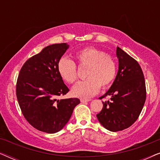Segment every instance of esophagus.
Instances as JSON below:
<instances>
[{"label": "esophagus", "instance_id": "obj_1", "mask_svg": "<svg viewBox=\"0 0 160 160\" xmlns=\"http://www.w3.org/2000/svg\"><path fill=\"white\" fill-rule=\"evenodd\" d=\"M81 102H89V100H85V99H81L80 100Z\"/></svg>", "mask_w": 160, "mask_h": 160}]
</instances>
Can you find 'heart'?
Listing matches in <instances>:
<instances>
[{
  "label": "heart",
  "instance_id": "obj_1",
  "mask_svg": "<svg viewBox=\"0 0 160 160\" xmlns=\"http://www.w3.org/2000/svg\"><path fill=\"white\" fill-rule=\"evenodd\" d=\"M75 58L81 68H86L87 79L78 82L72 89L73 96L81 98L92 97L102 88L113 82L117 74V62L110 54L96 48H84L77 52ZM58 73L63 80L73 84L78 79L77 67L73 61L62 58L58 64Z\"/></svg>",
  "mask_w": 160,
  "mask_h": 160
}]
</instances>
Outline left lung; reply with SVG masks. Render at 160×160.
<instances>
[{"mask_svg":"<svg viewBox=\"0 0 160 160\" xmlns=\"http://www.w3.org/2000/svg\"><path fill=\"white\" fill-rule=\"evenodd\" d=\"M119 71L111 88L100 99L103 107L97 114L100 124L107 130L117 132L128 128L138 118L146 98L143 73L138 62L119 47H117Z\"/></svg>","mask_w":160,"mask_h":160,"instance_id":"8db88e82","label":"left lung"}]
</instances>
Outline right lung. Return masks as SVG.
I'll list each match as a JSON object with an SVG mask.
<instances>
[{"mask_svg": "<svg viewBox=\"0 0 160 160\" xmlns=\"http://www.w3.org/2000/svg\"><path fill=\"white\" fill-rule=\"evenodd\" d=\"M68 47L62 43L43 48L24 63L17 78L16 94L22 113L41 132L62 130L80 102L76 98L58 99L69 91L58 70L59 60Z\"/></svg>", "mask_w": 160, "mask_h": 160, "instance_id": "obj_1", "label": "right lung"}]
</instances>
